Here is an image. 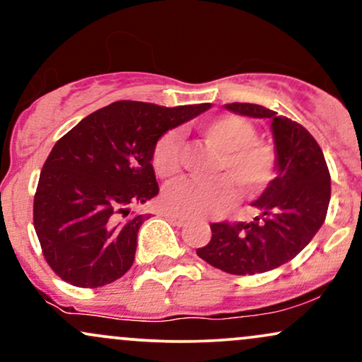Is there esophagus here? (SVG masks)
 <instances>
[{
    "label": "esophagus",
    "instance_id": "obj_1",
    "mask_svg": "<svg viewBox=\"0 0 362 362\" xmlns=\"http://www.w3.org/2000/svg\"><path fill=\"white\" fill-rule=\"evenodd\" d=\"M165 218H167L170 223L175 224V226H184V224H185V219H184V218H180V216H177V214L165 213Z\"/></svg>",
    "mask_w": 362,
    "mask_h": 362
}]
</instances>
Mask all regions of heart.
Masks as SVG:
<instances>
[{"label": "heart", "mask_w": 362, "mask_h": 362, "mask_svg": "<svg viewBox=\"0 0 362 362\" xmlns=\"http://www.w3.org/2000/svg\"><path fill=\"white\" fill-rule=\"evenodd\" d=\"M202 139L219 153L211 182L182 180L161 195V207L185 218H202L228 209L236 199V189L245 197L260 194L276 173V153L271 144L257 139L255 127L247 119L223 114L199 126ZM182 139L175 131L163 134L153 151L156 175L170 180L180 172Z\"/></svg>", "instance_id": "b5f03b06"}]
</instances>
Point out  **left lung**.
<instances>
[{
	"mask_svg": "<svg viewBox=\"0 0 362 362\" xmlns=\"http://www.w3.org/2000/svg\"><path fill=\"white\" fill-rule=\"evenodd\" d=\"M228 110L271 120L276 177L252 202V223H213L211 242L197 255L224 272L247 276L277 269L300 253L325 221L330 173L325 156L301 124L255 103H226Z\"/></svg>",
	"mask_w": 362,
	"mask_h": 362,
	"instance_id": "left-lung-1",
	"label": "left lung"
}]
</instances>
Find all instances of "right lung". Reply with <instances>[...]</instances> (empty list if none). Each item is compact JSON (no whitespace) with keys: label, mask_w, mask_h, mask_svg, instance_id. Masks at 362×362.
<instances>
[{"label":"right lung","mask_w":362,"mask_h":362,"mask_svg":"<svg viewBox=\"0 0 362 362\" xmlns=\"http://www.w3.org/2000/svg\"><path fill=\"white\" fill-rule=\"evenodd\" d=\"M207 109L211 103L114 102L54 144L37 185L34 226L45 260L62 281L100 288L131 269L138 231L149 218L131 207L158 195L156 143Z\"/></svg>","instance_id":"1"}]
</instances>
